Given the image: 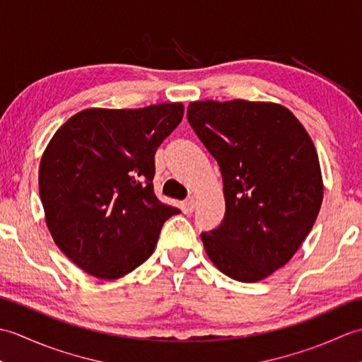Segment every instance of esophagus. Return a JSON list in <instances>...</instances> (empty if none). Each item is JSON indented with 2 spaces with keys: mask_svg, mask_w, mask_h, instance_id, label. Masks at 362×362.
I'll list each match as a JSON object with an SVG mask.
<instances>
[{
  "mask_svg": "<svg viewBox=\"0 0 362 362\" xmlns=\"http://www.w3.org/2000/svg\"><path fill=\"white\" fill-rule=\"evenodd\" d=\"M194 206H196V201L193 197H189V199H187L185 202H183V210H185L187 213H191L194 210Z\"/></svg>",
  "mask_w": 362,
  "mask_h": 362,
  "instance_id": "esophagus-1",
  "label": "esophagus"
}]
</instances>
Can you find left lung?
<instances>
[{
  "label": "left lung",
  "mask_w": 362,
  "mask_h": 362,
  "mask_svg": "<svg viewBox=\"0 0 362 362\" xmlns=\"http://www.w3.org/2000/svg\"><path fill=\"white\" fill-rule=\"evenodd\" d=\"M187 118L224 182V219L201 235L206 255L230 279L263 280L294 257L316 222L324 199L316 148L280 104L196 101Z\"/></svg>",
  "instance_id": "1"
}]
</instances>
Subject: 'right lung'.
Segmentation results:
<instances>
[{"mask_svg":"<svg viewBox=\"0 0 362 362\" xmlns=\"http://www.w3.org/2000/svg\"><path fill=\"white\" fill-rule=\"evenodd\" d=\"M183 104L87 109L46 146L38 191L54 243L82 271L115 280L143 264L175 206L153 193L156 151Z\"/></svg>","mask_w":362,"mask_h":362,"instance_id":"obj_1","label":"right lung"}]
</instances>
